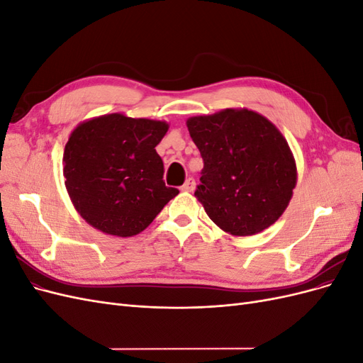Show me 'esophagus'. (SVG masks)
Instances as JSON below:
<instances>
[{
  "label": "esophagus",
  "instance_id": "esophagus-1",
  "mask_svg": "<svg viewBox=\"0 0 363 363\" xmlns=\"http://www.w3.org/2000/svg\"><path fill=\"white\" fill-rule=\"evenodd\" d=\"M194 189H195V180H194L192 177L186 179L184 184L182 186V191H183V192H192Z\"/></svg>",
  "mask_w": 363,
  "mask_h": 363
}]
</instances>
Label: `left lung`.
Returning a JSON list of instances; mask_svg holds the SVG:
<instances>
[{"label":"left lung","mask_w":363,"mask_h":363,"mask_svg":"<svg viewBox=\"0 0 363 363\" xmlns=\"http://www.w3.org/2000/svg\"><path fill=\"white\" fill-rule=\"evenodd\" d=\"M204 160L195 196L212 221L233 236H251L286 211L296 164L280 130L248 108H224L186 121Z\"/></svg>","instance_id":"8db88e82"}]
</instances>
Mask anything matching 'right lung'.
I'll return each instance as SVG.
<instances>
[{"instance_id":"right-lung-1","label":"right lung","mask_w":363,"mask_h":363,"mask_svg":"<svg viewBox=\"0 0 363 363\" xmlns=\"http://www.w3.org/2000/svg\"><path fill=\"white\" fill-rule=\"evenodd\" d=\"M168 128L164 121L107 113L71 131L63 151L65 186L87 224L106 235L135 236L179 194L164 186L156 152Z\"/></svg>"}]
</instances>
